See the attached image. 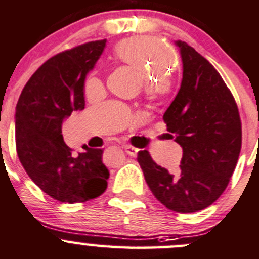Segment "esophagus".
Returning <instances> with one entry per match:
<instances>
[{"label": "esophagus", "mask_w": 259, "mask_h": 259, "mask_svg": "<svg viewBox=\"0 0 259 259\" xmlns=\"http://www.w3.org/2000/svg\"><path fill=\"white\" fill-rule=\"evenodd\" d=\"M124 149H126L127 154L131 157H136L138 153V148L133 147V146H124Z\"/></svg>", "instance_id": "esophagus-1"}]
</instances>
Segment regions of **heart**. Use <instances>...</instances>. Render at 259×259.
Masks as SVG:
<instances>
[{
  "mask_svg": "<svg viewBox=\"0 0 259 259\" xmlns=\"http://www.w3.org/2000/svg\"><path fill=\"white\" fill-rule=\"evenodd\" d=\"M124 62L137 66L148 78L158 84L167 82L168 72L175 67L176 57L167 45L153 37H133L119 42L114 50ZM102 89V79L96 73L90 74L84 81V93L93 96Z\"/></svg>",
  "mask_w": 259,
  "mask_h": 259,
  "instance_id": "b5f03b06",
  "label": "heart"
}]
</instances>
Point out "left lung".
I'll use <instances>...</instances> for the list:
<instances>
[{
  "instance_id": "left-lung-1",
  "label": "left lung",
  "mask_w": 259,
  "mask_h": 259,
  "mask_svg": "<svg viewBox=\"0 0 259 259\" xmlns=\"http://www.w3.org/2000/svg\"><path fill=\"white\" fill-rule=\"evenodd\" d=\"M183 65L177 96L163 114L169 138L183 149L180 170L170 173L138 152L149 189L178 213L202 210L227 188L242 146V123L233 95L217 70L193 47L176 41Z\"/></svg>"
}]
</instances>
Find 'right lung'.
I'll list each match as a JSON object with an SVG mask.
<instances>
[{
	"label": "right lung",
	"instance_id": "1",
	"mask_svg": "<svg viewBox=\"0 0 259 259\" xmlns=\"http://www.w3.org/2000/svg\"><path fill=\"white\" fill-rule=\"evenodd\" d=\"M106 47V39L63 51L33 74L16 106V149L28 177L63 203L101 196L110 177L102 149L73 154L63 141L62 123L84 108V79Z\"/></svg>",
	"mask_w": 259,
	"mask_h": 259
}]
</instances>
